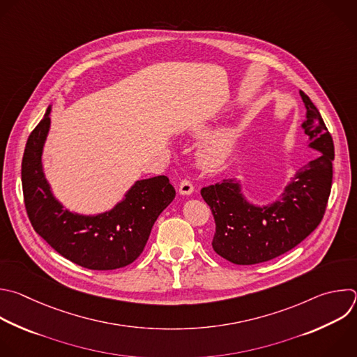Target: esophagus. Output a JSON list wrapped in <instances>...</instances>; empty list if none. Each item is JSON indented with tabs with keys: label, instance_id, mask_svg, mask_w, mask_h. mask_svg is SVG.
<instances>
[{
	"label": "esophagus",
	"instance_id": "esophagus-1",
	"mask_svg": "<svg viewBox=\"0 0 357 357\" xmlns=\"http://www.w3.org/2000/svg\"><path fill=\"white\" fill-rule=\"evenodd\" d=\"M193 190H195V188H193V185H192L190 181L183 179V181L179 183V193H181V195H192Z\"/></svg>",
	"mask_w": 357,
	"mask_h": 357
}]
</instances>
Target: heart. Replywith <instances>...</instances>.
Returning a JSON list of instances; mask_svg holds the SVG:
<instances>
[{"label": "heart", "mask_w": 357, "mask_h": 357, "mask_svg": "<svg viewBox=\"0 0 357 357\" xmlns=\"http://www.w3.org/2000/svg\"><path fill=\"white\" fill-rule=\"evenodd\" d=\"M202 130V129H200ZM236 140V133L231 129L221 130L207 139L199 149V162L206 168H215L221 165L229 155Z\"/></svg>", "instance_id": "obj_1"}]
</instances>
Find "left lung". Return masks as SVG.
Masks as SVG:
<instances>
[{"label":"left lung","mask_w":357,"mask_h":357,"mask_svg":"<svg viewBox=\"0 0 357 357\" xmlns=\"http://www.w3.org/2000/svg\"><path fill=\"white\" fill-rule=\"evenodd\" d=\"M300 95L305 106L301 128L315 153L276 202L262 207L250 203L235 179L200 190L215 222L213 250L231 264L255 265L286 254L307 238L325 214L332 186L333 142L315 105L303 91Z\"/></svg>","instance_id":"left-lung-1"}]
</instances>
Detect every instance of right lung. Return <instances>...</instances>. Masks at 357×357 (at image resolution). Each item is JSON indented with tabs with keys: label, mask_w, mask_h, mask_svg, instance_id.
<instances>
[{
	"label": "right lung",
	"mask_w": 357,
	"mask_h": 357,
	"mask_svg": "<svg viewBox=\"0 0 357 357\" xmlns=\"http://www.w3.org/2000/svg\"><path fill=\"white\" fill-rule=\"evenodd\" d=\"M49 106L31 133L22 158V189L35 231L66 259L92 271L130 265L143 252L151 228L174 200L175 189L165 175L137 181L112 210L84 215L66 210L53 196L42 167L50 129Z\"/></svg>",
	"instance_id": "obj_1"
}]
</instances>
